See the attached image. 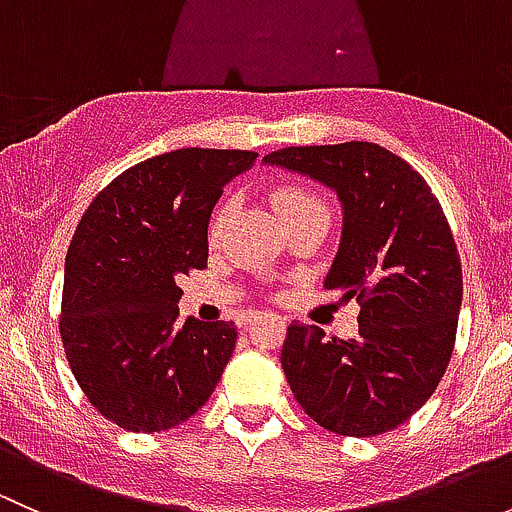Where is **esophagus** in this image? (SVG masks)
<instances>
[{"label": "esophagus", "instance_id": "obj_1", "mask_svg": "<svg viewBox=\"0 0 512 512\" xmlns=\"http://www.w3.org/2000/svg\"><path fill=\"white\" fill-rule=\"evenodd\" d=\"M255 317H257V312H247V314H245V319H242V322L247 324V322H252V319H255Z\"/></svg>", "mask_w": 512, "mask_h": 512}]
</instances>
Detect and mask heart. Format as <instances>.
I'll use <instances>...</instances> for the list:
<instances>
[{
  "mask_svg": "<svg viewBox=\"0 0 512 512\" xmlns=\"http://www.w3.org/2000/svg\"><path fill=\"white\" fill-rule=\"evenodd\" d=\"M272 203H275L277 213H280L289 225L297 223V220L304 218V215L327 210V205H324V200L319 198V195H314L312 190L307 188H299V185H282V188H277L275 193H272ZM230 213H232V205L225 200V203L215 210L213 225H210V235L218 237L220 232H223Z\"/></svg>",
  "mask_w": 512,
  "mask_h": 512,
  "instance_id": "obj_1",
  "label": "heart"
}]
</instances>
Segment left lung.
Returning a JSON list of instances; mask_svg holds the SVG:
<instances>
[{
	"label": "left lung",
	"instance_id": "8db88e82",
	"mask_svg": "<svg viewBox=\"0 0 512 512\" xmlns=\"http://www.w3.org/2000/svg\"><path fill=\"white\" fill-rule=\"evenodd\" d=\"M265 163L309 175L342 200V242L324 287L361 307L359 334L347 342L289 324L280 356L289 389L339 436L391 431L431 399L456 344L463 272L441 203L376 143L289 146Z\"/></svg>",
	"mask_w": 512,
	"mask_h": 512
}]
</instances>
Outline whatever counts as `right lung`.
Here are the masks:
<instances>
[{"label":"right lung","instance_id":"obj_1","mask_svg":"<svg viewBox=\"0 0 512 512\" xmlns=\"http://www.w3.org/2000/svg\"><path fill=\"white\" fill-rule=\"evenodd\" d=\"M252 151L180 148L123 170L71 237L59 332L101 416L156 433L188 421L218 386L235 322L178 319V277L208 267V223Z\"/></svg>","mask_w":512,"mask_h":512}]
</instances>
